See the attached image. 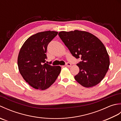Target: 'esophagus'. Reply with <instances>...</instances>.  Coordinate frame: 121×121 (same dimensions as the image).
Masks as SVG:
<instances>
[{
  "label": "esophagus",
  "instance_id": "esophagus-1",
  "mask_svg": "<svg viewBox=\"0 0 121 121\" xmlns=\"http://www.w3.org/2000/svg\"><path fill=\"white\" fill-rule=\"evenodd\" d=\"M65 66H67V67H68V68H70L71 66H72V65H71V63H67L66 64Z\"/></svg>",
  "mask_w": 121,
  "mask_h": 121
}]
</instances>
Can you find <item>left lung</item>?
I'll use <instances>...</instances> for the list:
<instances>
[{
	"label": "left lung",
	"instance_id": "obj_1",
	"mask_svg": "<svg viewBox=\"0 0 121 121\" xmlns=\"http://www.w3.org/2000/svg\"><path fill=\"white\" fill-rule=\"evenodd\" d=\"M59 37L71 53L82 60L77 65L79 73L74 76L82 86L97 85L104 78L109 68L110 59L106 47L98 38L86 31H61Z\"/></svg>",
	"mask_w": 121,
	"mask_h": 121
}]
</instances>
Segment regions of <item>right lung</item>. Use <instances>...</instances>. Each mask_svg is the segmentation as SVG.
<instances>
[{"instance_id": "right-lung-1", "label": "right lung", "mask_w": 121, "mask_h": 121, "mask_svg": "<svg viewBox=\"0 0 121 121\" xmlns=\"http://www.w3.org/2000/svg\"><path fill=\"white\" fill-rule=\"evenodd\" d=\"M58 33L50 30L37 33L28 38L20 49L17 57L19 72L26 82L36 89L48 88L61 72L60 66L45 63L47 46Z\"/></svg>"}]
</instances>
